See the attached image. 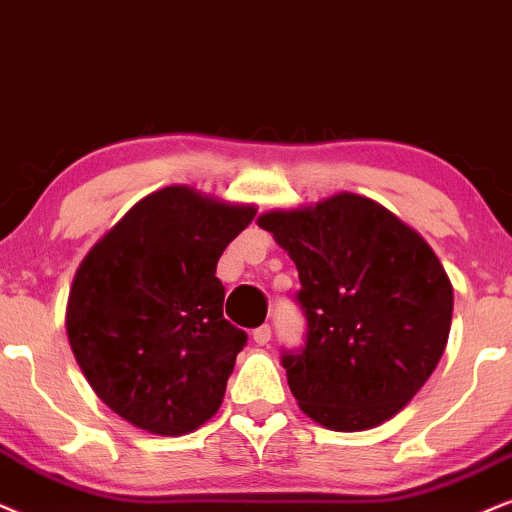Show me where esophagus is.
Masks as SVG:
<instances>
[{"label": "esophagus", "instance_id": "34e87169", "mask_svg": "<svg viewBox=\"0 0 512 512\" xmlns=\"http://www.w3.org/2000/svg\"><path fill=\"white\" fill-rule=\"evenodd\" d=\"M252 340H255V345H260V347L269 345V340H271V328H269V326L255 328V331H252Z\"/></svg>", "mask_w": 512, "mask_h": 512}]
</instances>
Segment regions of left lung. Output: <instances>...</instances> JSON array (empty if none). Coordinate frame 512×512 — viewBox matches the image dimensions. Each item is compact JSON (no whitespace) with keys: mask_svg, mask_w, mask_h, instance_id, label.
I'll use <instances>...</instances> for the list:
<instances>
[{"mask_svg":"<svg viewBox=\"0 0 512 512\" xmlns=\"http://www.w3.org/2000/svg\"><path fill=\"white\" fill-rule=\"evenodd\" d=\"M300 274L307 316L288 385L314 423L371 430L428 383L451 331L454 288L425 238L375 200L335 193L257 217Z\"/></svg>","mask_w":512,"mask_h":512,"instance_id":"8db88e82","label":"left lung"}]
</instances>
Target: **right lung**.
<instances>
[{
  "mask_svg": "<svg viewBox=\"0 0 512 512\" xmlns=\"http://www.w3.org/2000/svg\"><path fill=\"white\" fill-rule=\"evenodd\" d=\"M257 208L172 184L141 198L75 271L66 331L103 404L179 437L208 423L248 335L224 319L217 262Z\"/></svg>",
  "mask_w": 512,
  "mask_h": 512,
  "instance_id": "right-lung-1",
  "label": "right lung"
}]
</instances>
